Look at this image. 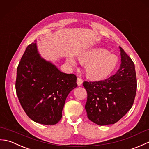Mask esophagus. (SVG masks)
<instances>
[{
  "label": "esophagus",
  "instance_id": "34e87169",
  "mask_svg": "<svg viewBox=\"0 0 149 149\" xmlns=\"http://www.w3.org/2000/svg\"><path fill=\"white\" fill-rule=\"evenodd\" d=\"M83 83V80H82L81 78L78 77L77 79V84L78 86H81V85Z\"/></svg>",
  "mask_w": 149,
  "mask_h": 149
}]
</instances>
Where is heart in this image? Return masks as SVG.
Wrapping results in <instances>:
<instances>
[{
  "instance_id": "b5f03b06",
  "label": "heart",
  "mask_w": 149,
  "mask_h": 149,
  "mask_svg": "<svg viewBox=\"0 0 149 149\" xmlns=\"http://www.w3.org/2000/svg\"><path fill=\"white\" fill-rule=\"evenodd\" d=\"M81 63H86L85 71L88 77L91 79H100L108 75L118 63V58L109 54L106 49L94 48L82 53L79 56ZM68 62L72 66L76 65L74 58H70Z\"/></svg>"
}]
</instances>
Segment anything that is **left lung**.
Listing matches in <instances>:
<instances>
[{
    "label": "left lung",
    "instance_id": "1",
    "mask_svg": "<svg viewBox=\"0 0 149 149\" xmlns=\"http://www.w3.org/2000/svg\"><path fill=\"white\" fill-rule=\"evenodd\" d=\"M121 65L116 74L106 79L84 81L87 91V116L99 125L114 124L133 105L137 89L134 64L120 47Z\"/></svg>",
    "mask_w": 149,
    "mask_h": 149
}]
</instances>
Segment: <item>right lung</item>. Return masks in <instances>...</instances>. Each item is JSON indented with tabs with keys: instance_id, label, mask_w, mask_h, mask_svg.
<instances>
[{
	"instance_id": "1",
	"label": "right lung",
	"mask_w": 149,
	"mask_h": 149,
	"mask_svg": "<svg viewBox=\"0 0 149 149\" xmlns=\"http://www.w3.org/2000/svg\"><path fill=\"white\" fill-rule=\"evenodd\" d=\"M36 41L27 46L17 67L16 92L27 115L44 125H55L62 117L68 93L76 88L75 74L60 72L41 58Z\"/></svg>"
}]
</instances>
